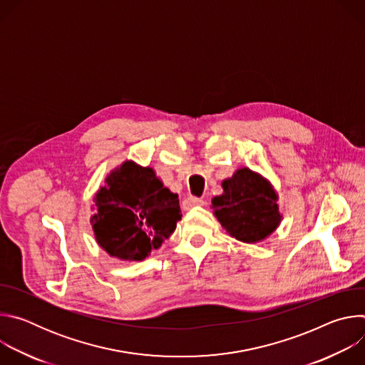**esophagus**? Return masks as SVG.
Wrapping results in <instances>:
<instances>
[{
	"instance_id": "1",
	"label": "esophagus",
	"mask_w": 365,
	"mask_h": 365,
	"mask_svg": "<svg viewBox=\"0 0 365 365\" xmlns=\"http://www.w3.org/2000/svg\"><path fill=\"white\" fill-rule=\"evenodd\" d=\"M203 205V200L202 199H199V197H186L185 200H183V203H182V207H183V211H189V210H192V207H195V206H202Z\"/></svg>"
}]
</instances>
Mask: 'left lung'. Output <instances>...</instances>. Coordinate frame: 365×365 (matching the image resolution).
<instances>
[{"mask_svg":"<svg viewBox=\"0 0 365 365\" xmlns=\"http://www.w3.org/2000/svg\"><path fill=\"white\" fill-rule=\"evenodd\" d=\"M222 195L212 199L214 215L235 240L255 244L270 237L280 225L279 195L270 180L248 168L222 180Z\"/></svg>","mask_w":365,"mask_h":365,"instance_id":"8db88e82","label":"left lung"}]
</instances>
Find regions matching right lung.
I'll return each mask as SVG.
<instances>
[{"instance_id": "right-lung-1", "label": "right lung", "mask_w": 365, "mask_h": 365, "mask_svg": "<svg viewBox=\"0 0 365 365\" xmlns=\"http://www.w3.org/2000/svg\"><path fill=\"white\" fill-rule=\"evenodd\" d=\"M91 217L98 245L124 262H141L176 230L179 197L151 168L125 160L93 196Z\"/></svg>"}]
</instances>
